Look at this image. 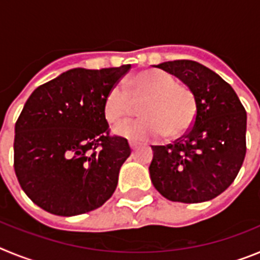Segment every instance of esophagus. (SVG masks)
Here are the masks:
<instances>
[{
    "instance_id": "1",
    "label": "esophagus",
    "mask_w": 260,
    "mask_h": 260,
    "mask_svg": "<svg viewBox=\"0 0 260 260\" xmlns=\"http://www.w3.org/2000/svg\"><path fill=\"white\" fill-rule=\"evenodd\" d=\"M130 148H132V150H135V147H137V143H134V142H130Z\"/></svg>"
}]
</instances>
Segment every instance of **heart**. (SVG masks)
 I'll return each mask as SVG.
<instances>
[{
	"label": "heart",
	"mask_w": 260,
	"mask_h": 260,
	"mask_svg": "<svg viewBox=\"0 0 260 260\" xmlns=\"http://www.w3.org/2000/svg\"><path fill=\"white\" fill-rule=\"evenodd\" d=\"M142 100V118L117 126L118 137L138 142L155 141L164 134L178 137L192 125L198 109L191 88L177 84L176 78L165 71L146 70L109 89L103 104L105 119L118 123L130 114L132 102Z\"/></svg>",
	"instance_id": "obj_1"
}]
</instances>
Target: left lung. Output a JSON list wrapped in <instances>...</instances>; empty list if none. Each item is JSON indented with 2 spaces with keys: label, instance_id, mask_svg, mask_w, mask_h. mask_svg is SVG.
I'll return each instance as SVG.
<instances>
[{
  "label": "left lung",
  "instance_id": "left-lung-1",
  "mask_svg": "<svg viewBox=\"0 0 260 260\" xmlns=\"http://www.w3.org/2000/svg\"><path fill=\"white\" fill-rule=\"evenodd\" d=\"M192 89L198 103L191 127L173 144L152 146L150 176L164 198L202 203L216 198L237 177L246 155V112L237 93L199 62L158 63Z\"/></svg>",
  "mask_w": 260,
  "mask_h": 260
}]
</instances>
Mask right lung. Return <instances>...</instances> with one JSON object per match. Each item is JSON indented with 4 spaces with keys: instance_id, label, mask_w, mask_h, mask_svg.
<instances>
[{
    "instance_id": "obj_1",
    "label": "right lung",
    "mask_w": 260,
    "mask_h": 260,
    "mask_svg": "<svg viewBox=\"0 0 260 260\" xmlns=\"http://www.w3.org/2000/svg\"><path fill=\"white\" fill-rule=\"evenodd\" d=\"M130 65L77 68L31 93L15 123L14 169L27 197L47 212L75 216L113 195L132 150L109 137L103 104Z\"/></svg>"
}]
</instances>
